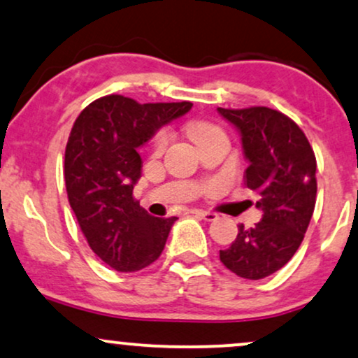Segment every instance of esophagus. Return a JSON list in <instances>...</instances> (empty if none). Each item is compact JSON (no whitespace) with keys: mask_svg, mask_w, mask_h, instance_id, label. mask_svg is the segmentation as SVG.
<instances>
[{"mask_svg":"<svg viewBox=\"0 0 358 358\" xmlns=\"http://www.w3.org/2000/svg\"><path fill=\"white\" fill-rule=\"evenodd\" d=\"M192 214L199 215L201 219L207 220V222H214V220H217V217H219L217 214H215V213H209V210H194Z\"/></svg>","mask_w":358,"mask_h":358,"instance_id":"1","label":"esophagus"}]
</instances>
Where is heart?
Wrapping results in <instances>:
<instances>
[{"label":"heart","instance_id":"heart-1","mask_svg":"<svg viewBox=\"0 0 358 358\" xmlns=\"http://www.w3.org/2000/svg\"><path fill=\"white\" fill-rule=\"evenodd\" d=\"M187 134L191 136V139L199 145L201 143H204L206 139L213 138L215 134H220V127H217L213 122L207 121H191L186 126ZM167 144V132L166 131H157L156 134L152 136L151 139V149L154 152H161L164 149V145Z\"/></svg>","mask_w":358,"mask_h":358}]
</instances>
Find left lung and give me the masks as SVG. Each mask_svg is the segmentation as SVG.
<instances>
[{
    "label": "left lung",
    "mask_w": 358,
    "mask_h": 358,
    "mask_svg": "<svg viewBox=\"0 0 358 358\" xmlns=\"http://www.w3.org/2000/svg\"><path fill=\"white\" fill-rule=\"evenodd\" d=\"M242 136L249 161L245 186L260 194L262 220L244 229L220 262L236 275L259 280L277 272L302 244L317 199V161L303 131L285 114L266 106L217 108Z\"/></svg>",
    "instance_id": "left-lung-1"
}]
</instances>
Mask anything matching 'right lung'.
Returning <instances> with one entry per match:
<instances>
[{"mask_svg": "<svg viewBox=\"0 0 358 358\" xmlns=\"http://www.w3.org/2000/svg\"><path fill=\"white\" fill-rule=\"evenodd\" d=\"M191 108L109 94L74 121L64 152L68 201L92 252L114 271H141L164 250L178 217L149 215L132 196L143 167L138 148Z\"/></svg>", "mask_w": 358, "mask_h": 358, "instance_id": "obj_1", "label": "right lung"}]
</instances>
